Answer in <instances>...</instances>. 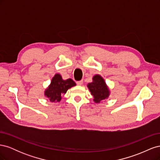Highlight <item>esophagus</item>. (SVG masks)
<instances>
[{"label": "esophagus", "instance_id": "34e87169", "mask_svg": "<svg viewBox=\"0 0 160 160\" xmlns=\"http://www.w3.org/2000/svg\"><path fill=\"white\" fill-rule=\"evenodd\" d=\"M82 84H83V81H77V85H82Z\"/></svg>", "mask_w": 160, "mask_h": 160}]
</instances>
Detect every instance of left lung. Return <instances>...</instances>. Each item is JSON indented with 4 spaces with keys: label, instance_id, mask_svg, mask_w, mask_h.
Masks as SVG:
<instances>
[{
    "label": "left lung",
    "instance_id": "8db88e82",
    "mask_svg": "<svg viewBox=\"0 0 160 160\" xmlns=\"http://www.w3.org/2000/svg\"><path fill=\"white\" fill-rule=\"evenodd\" d=\"M92 82L87 85L93 97V101L96 103H102V101L108 99L110 90L105 79L100 75H95L92 78Z\"/></svg>",
    "mask_w": 160,
    "mask_h": 160
}]
</instances>
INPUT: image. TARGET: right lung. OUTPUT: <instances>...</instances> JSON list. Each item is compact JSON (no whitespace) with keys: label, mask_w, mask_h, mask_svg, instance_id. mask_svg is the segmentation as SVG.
<instances>
[{"label":"right lung","mask_w":160,"mask_h":160,"mask_svg":"<svg viewBox=\"0 0 160 160\" xmlns=\"http://www.w3.org/2000/svg\"><path fill=\"white\" fill-rule=\"evenodd\" d=\"M76 83L71 79L63 80L60 74L56 73L52 77L50 85L45 89L44 95L51 102H60L62 95L67 93V90Z\"/></svg>","instance_id":"add662e5"}]
</instances>
